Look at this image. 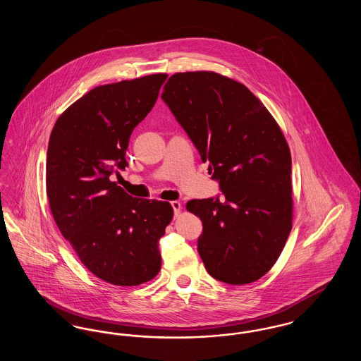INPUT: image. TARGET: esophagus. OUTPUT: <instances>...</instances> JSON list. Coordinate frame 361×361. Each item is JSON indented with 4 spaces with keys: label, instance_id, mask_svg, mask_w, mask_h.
<instances>
[{
    "label": "esophagus",
    "instance_id": "esophagus-1",
    "mask_svg": "<svg viewBox=\"0 0 361 361\" xmlns=\"http://www.w3.org/2000/svg\"><path fill=\"white\" fill-rule=\"evenodd\" d=\"M173 207V209H174V216H178L180 215V212H181V203L180 202H177V200H174V202H172L171 203Z\"/></svg>",
    "mask_w": 361,
    "mask_h": 361
}]
</instances>
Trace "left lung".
<instances>
[{"mask_svg":"<svg viewBox=\"0 0 361 361\" xmlns=\"http://www.w3.org/2000/svg\"><path fill=\"white\" fill-rule=\"evenodd\" d=\"M161 97L224 192L222 200L187 203L203 222L197 252L207 272L227 284L256 281L291 231V153L283 131L246 86L215 71L176 73Z\"/></svg>","mask_w":361,"mask_h":361,"instance_id":"8db88e82","label":"left lung"}]
</instances>
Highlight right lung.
Masks as SVG:
<instances>
[{"label":"right lung","instance_id":"right-lung-1","mask_svg":"<svg viewBox=\"0 0 361 361\" xmlns=\"http://www.w3.org/2000/svg\"><path fill=\"white\" fill-rule=\"evenodd\" d=\"M168 74L96 86L55 121L46 165L54 221L86 268L114 286H139L161 269L158 240L168 202L130 196L115 181L133 130L152 111Z\"/></svg>","mask_w":361,"mask_h":361}]
</instances>
